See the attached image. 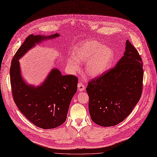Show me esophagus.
I'll list each match as a JSON object with an SVG mask.
<instances>
[{"instance_id": "34e87169", "label": "esophagus", "mask_w": 157, "mask_h": 157, "mask_svg": "<svg viewBox=\"0 0 157 157\" xmlns=\"http://www.w3.org/2000/svg\"><path fill=\"white\" fill-rule=\"evenodd\" d=\"M77 87H78V91H80V92H82V91L85 90V89H86L85 86H84L83 84V83H82L81 82H79V83H78Z\"/></svg>"}]
</instances>
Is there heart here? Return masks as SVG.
Segmentation results:
<instances>
[{"label":"heart","instance_id":"1","mask_svg":"<svg viewBox=\"0 0 157 157\" xmlns=\"http://www.w3.org/2000/svg\"><path fill=\"white\" fill-rule=\"evenodd\" d=\"M73 53L75 58L67 59L68 67L76 71L79 68V63L87 62L85 71L91 78L104 74L110 68L114 58V51L110 46L95 40H89L77 45Z\"/></svg>","mask_w":157,"mask_h":157}]
</instances>
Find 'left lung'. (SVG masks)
I'll use <instances>...</instances> for the list:
<instances>
[{"label": "left lung", "instance_id": "obj_1", "mask_svg": "<svg viewBox=\"0 0 157 157\" xmlns=\"http://www.w3.org/2000/svg\"><path fill=\"white\" fill-rule=\"evenodd\" d=\"M125 50L113 68L92 80L86 88L90 117L101 126L109 127L122 122L141 98L143 78L141 58L128 40Z\"/></svg>", "mask_w": 157, "mask_h": 157}]
</instances>
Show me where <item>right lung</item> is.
Returning a JSON list of instances; mask_svg holds the SVG:
<instances>
[{
	"label": "right lung",
	"instance_id": "obj_1",
	"mask_svg": "<svg viewBox=\"0 0 157 157\" xmlns=\"http://www.w3.org/2000/svg\"><path fill=\"white\" fill-rule=\"evenodd\" d=\"M59 36L31 34L15 54L10 68V84L14 101L19 110L30 122L43 129L62 125L67 119L69 105L77 92L78 78L62 75L53 68L39 86L28 84L22 77L19 59L36 45Z\"/></svg>",
	"mask_w": 157,
	"mask_h": 157
}]
</instances>
